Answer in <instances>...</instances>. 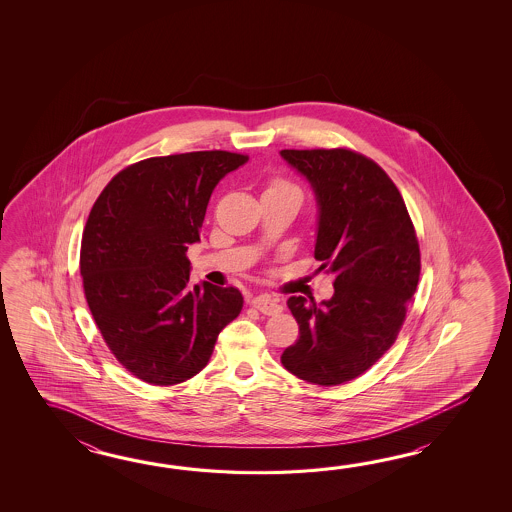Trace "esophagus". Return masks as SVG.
<instances>
[{
    "label": "esophagus",
    "instance_id": "obj_1",
    "mask_svg": "<svg viewBox=\"0 0 512 512\" xmlns=\"http://www.w3.org/2000/svg\"><path fill=\"white\" fill-rule=\"evenodd\" d=\"M252 305L263 313V315L274 316L278 315V313H282L283 305L278 302V300H272L271 296H267V294H260V296H256L254 300H252Z\"/></svg>",
    "mask_w": 512,
    "mask_h": 512
}]
</instances>
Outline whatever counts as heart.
<instances>
[{"mask_svg": "<svg viewBox=\"0 0 512 512\" xmlns=\"http://www.w3.org/2000/svg\"><path fill=\"white\" fill-rule=\"evenodd\" d=\"M267 190H276V192H296V194H300L298 188L291 185L289 181H285V179H274Z\"/></svg>", "mask_w": 512, "mask_h": 512, "instance_id": "heart-1", "label": "heart"}]
</instances>
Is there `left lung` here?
Instances as JSON below:
<instances>
[{
    "instance_id": "obj_1",
    "label": "left lung",
    "mask_w": 512,
    "mask_h": 512,
    "mask_svg": "<svg viewBox=\"0 0 512 512\" xmlns=\"http://www.w3.org/2000/svg\"><path fill=\"white\" fill-rule=\"evenodd\" d=\"M280 155L315 192L318 271L335 274L329 300H287L300 338L282 364L302 381L337 386L392 348L419 282V243L403 196L368 157L344 148Z\"/></svg>"
}]
</instances>
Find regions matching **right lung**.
Here are the masks:
<instances>
[{
    "mask_svg": "<svg viewBox=\"0 0 512 512\" xmlns=\"http://www.w3.org/2000/svg\"><path fill=\"white\" fill-rule=\"evenodd\" d=\"M247 161L221 150L144 159L115 175L89 212L80 247L87 305L111 353L141 381L192 379L241 313L238 289L188 285L186 251L216 185Z\"/></svg>",
    "mask_w": 512,
    "mask_h": 512,
    "instance_id": "add662e5",
    "label": "right lung"
}]
</instances>
